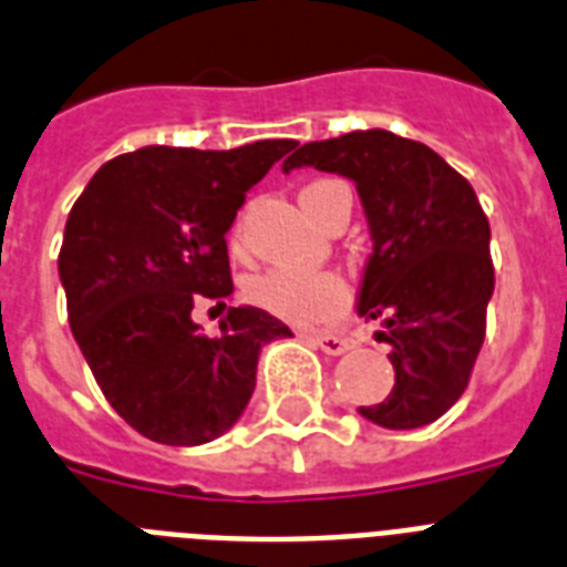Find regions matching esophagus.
Masks as SVG:
<instances>
[{
	"instance_id": "1",
	"label": "esophagus",
	"mask_w": 567,
	"mask_h": 567,
	"mask_svg": "<svg viewBox=\"0 0 567 567\" xmlns=\"http://www.w3.org/2000/svg\"><path fill=\"white\" fill-rule=\"evenodd\" d=\"M308 340H311L317 349H323L326 355H343L349 349V340L340 338V334H308Z\"/></svg>"
}]
</instances>
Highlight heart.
Returning <instances> with one entry per match:
<instances>
[{"mask_svg": "<svg viewBox=\"0 0 567 567\" xmlns=\"http://www.w3.org/2000/svg\"><path fill=\"white\" fill-rule=\"evenodd\" d=\"M326 183H331V179L315 183L306 192L326 186ZM244 293H247L252 306H259L261 311H268V315L293 326H311L320 323V320H329L347 302V285L331 270L270 268L265 274L252 276L250 282L244 285Z\"/></svg>", "mask_w": 567, "mask_h": 567, "instance_id": "b5f03b06", "label": "heart"}]
</instances>
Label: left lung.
<instances>
[{"instance_id": "left-lung-1", "label": "left lung", "mask_w": 567, "mask_h": 567, "mask_svg": "<svg viewBox=\"0 0 567 567\" xmlns=\"http://www.w3.org/2000/svg\"><path fill=\"white\" fill-rule=\"evenodd\" d=\"M306 165L352 179L370 227L355 311L384 329L395 381L358 413L390 431L427 425L466 390L495 291L475 188L436 151L381 127L306 142L282 172Z\"/></svg>"}]
</instances>
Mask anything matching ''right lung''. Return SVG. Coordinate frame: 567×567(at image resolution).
Segmentation results:
<instances>
[{
    "mask_svg": "<svg viewBox=\"0 0 567 567\" xmlns=\"http://www.w3.org/2000/svg\"><path fill=\"white\" fill-rule=\"evenodd\" d=\"M293 145H148L101 165L69 212L58 259L69 326L113 411L154 443L227 434L256 390L261 347L293 338L256 306L229 308L218 338L192 320L233 293L229 227Z\"/></svg>",
    "mask_w": 567,
    "mask_h": 567,
    "instance_id": "right-lung-1",
    "label": "right lung"
}]
</instances>
